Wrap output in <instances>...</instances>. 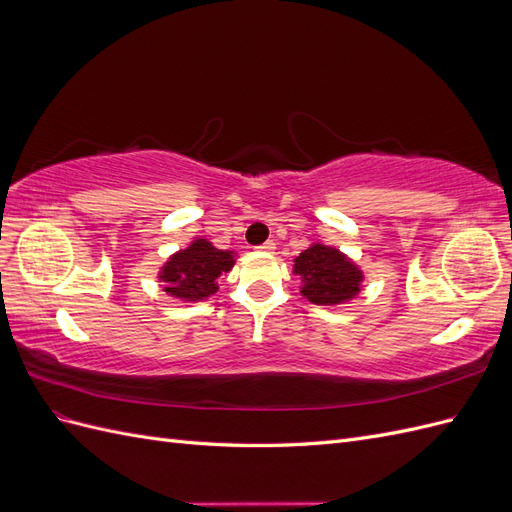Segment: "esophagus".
Wrapping results in <instances>:
<instances>
[{"label": "esophagus", "mask_w": 512, "mask_h": 512, "mask_svg": "<svg viewBox=\"0 0 512 512\" xmlns=\"http://www.w3.org/2000/svg\"><path fill=\"white\" fill-rule=\"evenodd\" d=\"M258 250H260V252H273V250H275V243H273V241L262 243V245H258Z\"/></svg>", "instance_id": "34e87169"}]
</instances>
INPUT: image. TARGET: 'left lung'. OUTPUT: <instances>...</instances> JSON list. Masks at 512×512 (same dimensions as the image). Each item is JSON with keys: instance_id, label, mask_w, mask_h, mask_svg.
<instances>
[{"instance_id": "1", "label": "left lung", "mask_w": 512, "mask_h": 512, "mask_svg": "<svg viewBox=\"0 0 512 512\" xmlns=\"http://www.w3.org/2000/svg\"><path fill=\"white\" fill-rule=\"evenodd\" d=\"M292 273L301 277V294L316 305H344L361 292L365 275L337 247L312 243L294 258Z\"/></svg>"}]
</instances>
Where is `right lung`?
Masks as SVG:
<instances>
[{"label": "right lung", "mask_w": 512, "mask_h": 512, "mask_svg": "<svg viewBox=\"0 0 512 512\" xmlns=\"http://www.w3.org/2000/svg\"><path fill=\"white\" fill-rule=\"evenodd\" d=\"M235 256L232 250H218L211 241L196 237L164 262L158 280L168 297L185 303L205 301L218 292L220 277L235 267Z\"/></svg>", "instance_id": "1"}]
</instances>
